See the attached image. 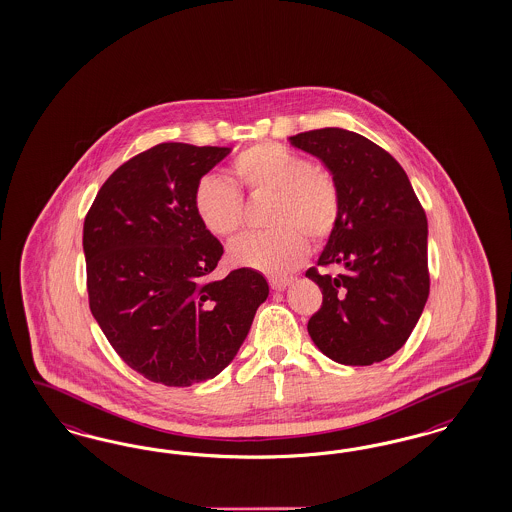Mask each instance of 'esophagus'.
I'll use <instances>...</instances> for the list:
<instances>
[{"label": "esophagus", "instance_id": "1", "mask_svg": "<svg viewBox=\"0 0 512 512\" xmlns=\"http://www.w3.org/2000/svg\"><path fill=\"white\" fill-rule=\"evenodd\" d=\"M291 278H272L270 279V287L274 289V291H283V289H287L289 285H291Z\"/></svg>", "mask_w": 512, "mask_h": 512}]
</instances>
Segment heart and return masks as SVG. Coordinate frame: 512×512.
<instances>
[{
	"instance_id": "heart-1",
	"label": "heart",
	"mask_w": 512,
	"mask_h": 512,
	"mask_svg": "<svg viewBox=\"0 0 512 512\" xmlns=\"http://www.w3.org/2000/svg\"><path fill=\"white\" fill-rule=\"evenodd\" d=\"M233 176L249 193L276 195L270 233H253L236 240L231 257L236 264L283 276L306 261L311 240H325L340 216V189L330 172L317 169L308 157L263 142L233 159ZM193 210L202 227L217 238H233L244 223L242 195L236 187L206 176L193 191Z\"/></svg>"
}]
</instances>
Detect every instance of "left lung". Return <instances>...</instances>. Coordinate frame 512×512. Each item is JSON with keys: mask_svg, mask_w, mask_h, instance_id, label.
<instances>
[{"mask_svg": "<svg viewBox=\"0 0 512 512\" xmlns=\"http://www.w3.org/2000/svg\"><path fill=\"white\" fill-rule=\"evenodd\" d=\"M289 140L319 157L340 189L338 223L317 265L342 272H306L323 293L311 340L345 366L381 362L411 336L430 295L424 208L400 163L372 140L340 127Z\"/></svg>", "mask_w": 512, "mask_h": 512, "instance_id": "left-lung-1", "label": "left lung"}]
</instances>
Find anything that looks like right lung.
<instances>
[{
    "label": "right lung",
    "mask_w": 512,
    "mask_h": 512,
    "mask_svg": "<svg viewBox=\"0 0 512 512\" xmlns=\"http://www.w3.org/2000/svg\"><path fill=\"white\" fill-rule=\"evenodd\" d=\"M229 154L161 142L112 172L84 219L92 315L129 368L167 387L227 368L268 296L251 268L210 278L223 246L202 227L193 191Z\"/></svg>",
    "instance_id": "right-lung-1"
}]
</instances>
